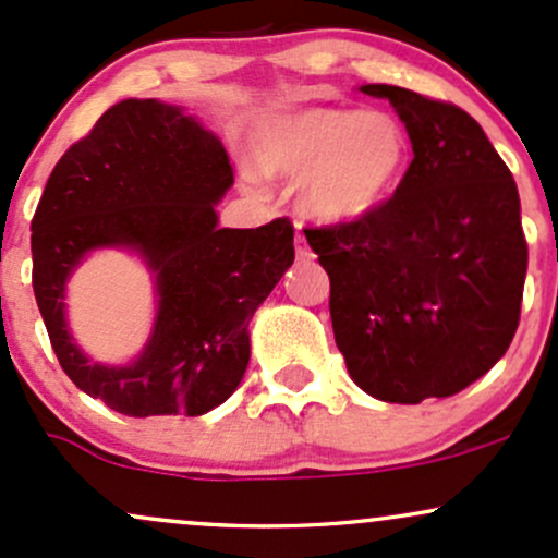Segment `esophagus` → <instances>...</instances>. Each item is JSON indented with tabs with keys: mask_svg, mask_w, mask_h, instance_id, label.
Listing matches in <instances>:
<instances>
[{
	"mask_svg": "<svg viewBox=\"0 0 558 558\" xmlns=\"http://www.w3.org/2000/svg\"><path fill=\"white\" fill-rule=\"evenodd\" d=\"M299 228V226H296ZM296 257L299 259H306V257H312V252H310V246H306V241H304V235H296Z\"/></svg>",
	"mask_w": 558,
	"mask_h": 558,
	"instance_id": "esophagus-1",
	"label": "esophagus"
}]
</instances>
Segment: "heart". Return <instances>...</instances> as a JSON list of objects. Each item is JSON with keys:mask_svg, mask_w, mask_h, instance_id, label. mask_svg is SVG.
I'll list each match as a JSON object with an SVG mask.
<instances>
[{"mask_svg": "<svg viewBox=\"0 0 558 558\" xmlns=\"http://www.w3.org/2000/svg\"><path fill=\"white\" fill-rule=\"evenodd\" d=\"M254 159L265 175L301 181V207L323 222L373 213L409 162V138L383 112L310 110L286 114L262 133Z\"/></svg>", "mask_w": 558, "mask_h": 558, "instance_id": "1", "label": "heart"}]
</instances>
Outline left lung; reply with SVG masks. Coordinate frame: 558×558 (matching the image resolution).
<instances>
[{
	"label": "left lung",
	"mask_w": 558,
	"mask_h": 558,
	"mask_svg": "<svg viewBox=\"0 0 558 558\" xmlns=\"http://www.w3.org/2000/svg\"><path fill=\"white\" fill-rule=\"evenodd\" d=\"M362 92L396 107L414 159L373 213L304 233L356 386L390 403L446 399L488 373L520 325V194L462 107L386 83Z\"/></svg>",
	"instance_id": "left-lung-1"
}]
</instances>
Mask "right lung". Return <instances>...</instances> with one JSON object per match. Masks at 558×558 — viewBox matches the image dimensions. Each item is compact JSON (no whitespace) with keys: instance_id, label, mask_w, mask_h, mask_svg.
<instances>
[{"instance_id":"obj_1","label":"right lung","mask_w":558,"mask_h":558,"mask_svg":"<svg viewBox=\"0 0 558 558\" xmlns=\"http://www.w3.org/2000/svg\"><path fill=\"white\" fill-rule=\"evenodd\" d=\"M233 185L220 138L181 107L125 99L60 157L31 220L34 293L62 369L128 417H198L239 388L248 319L293 265V226L217 228ZM131 245L158 275L160 312L128 368L92 365L69 341L64 280L82 254Z\"/></svg>"}]
</instances>
